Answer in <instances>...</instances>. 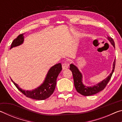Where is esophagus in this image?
<instances>
[{"label": "esophagus", "instance_id": "34e87169", "mask_svg": "<svg viewBox=\"0 0 122 122\" xmlns=\"http://www.w3.org/2000/svg\"><path fill=\"white\" fill-rule=\"evenodd\" d=\"M69 67V65L67 63H64L62 65V67L63 70H65L68 68Z\"/></svg>", "mask_w": 122, "mask_h": 122}]
</instances>
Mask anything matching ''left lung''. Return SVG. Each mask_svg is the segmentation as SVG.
<instances>
[{
    "mask_svg": "<svg viewBox=\"0 0 122 122\" xmlns=\"http://www.w3.org/2000/svg\"><path fill=\"white\" fill-rule=\"evenodd\" d=\"M107 39L110 42V44L112 45L113 47L115 48V42L113 39L108 36H107ZM115 63L116 61L115 59L112 65V71L110 74V75L106 78L103 80V81L92 86H86L84 85L83 83V82H82L83 81V80H82L83 75H82V73L75 65H74L73 63L71 64L70 65V70L71 71L72 74H73L74 86H75L76 91L78 93L83 96H90L96 94L101 92V91L103 90L106 86L109 81H110L111 76H112L115 69Z\"/></svg>",
    "mask_w": 122,
    "mask_h": 122,
    "instance_id": "obj_1",
    "label": "left lung"
}]
</instances>
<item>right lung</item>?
<instances>
[{
  "mask_svg": "<svg viewBox=\"0 0 122 122\" xmlns=\"http://www.w3.org/2000/svg\"><path fill=\"white\" fill-rule=\"evenodd\" d=\"M24 41V34H20L12 42L11 49L13 47L19 46L23 44ZM62 70L60 63L56 64L49 69L43 83L38 87L32 90H25L20 88L18 84L15 83L11 78V81L18 90L27 97L37 100H44L48 98L53 93L56 84V80L59 74Z\"/></svg>",
  "mask_w": 122,
  "mask_h": 122,
  "instance_id": "right-lung-1",
  "label": "right lung"
}]
</instances>
